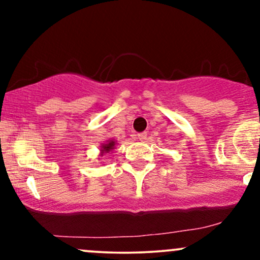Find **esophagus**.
Instances as JSON below:
<instances>
[{"label": "esophagus", "mask_w": 260, "mask_h": 260, "mask_svg": "<svg viewBox=\"0 0 260 260\" xmlns=\"http://www.w3.org/2000/svg\"><path fill=\"white\" fill-rule=\"evenodd\" d=\"M137 138H138L139 140H144V139H147V133H145V132L138 133V134H137Z\"/></svg>", "instance_id": "1"}]
</instances>
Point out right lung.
<instances>
[{
	"instance_id": "1",
	"label": "right lung",
	"mask_w": 260,
	"mask_h": 260,
	"mask_svg": "<svg viewBox=\"0 0 260 260\" xmlns=\"http://www.w3.org/2000/svg\"><path fill=\"white\" fill-rule=\"evenodd\" d=\"M115 144H116V142L113 139H110V140H107L106 142V144H103L101 145V155H104L105 153H110V151L112 150L113 148H115Z\"/></svg>"
}]
</instances>
